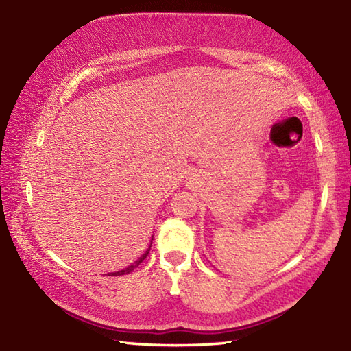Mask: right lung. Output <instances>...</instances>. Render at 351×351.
Segmentation results:
<instances>
[{
  "label": "right lung",
  "instance_id": "obj_1",
  "mask_svg": "<svg viewBox=\"0 0 351 351\" xmlns=\"http://www.w3.org/2000/svg\"><path fill=\"white\" fill-rule=\"evenodd\" d=\"M149 250H151V245H149V249L146 250V253H145V255H141L137 261H136V263H134V264H131L128 268H125V270H121V271H117V273H113V276H122V274H128V273H131L132 270H134V268H136V267H138L140 265V263H141V261H143L146 256H147V253H149Z\"/></svg>",
  "mask_w": 351,
  "mask_h": 351
}]
</instances>
